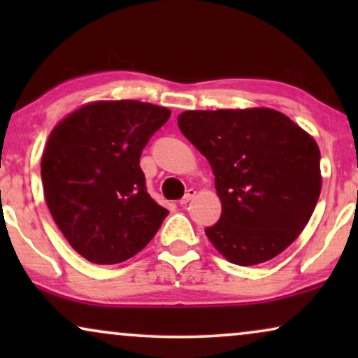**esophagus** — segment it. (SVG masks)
Wrapping results in <instances>:
<instances>
[{
	"instance_id": "34e87169",
	"label": "esophagus",
	"mask_w": 358,
	"mask_h": 358,
	"mask_svg": "<svg viewBox=\"0 0 358 358\" xmlns=\"http://www.w3.org/2000/svg\"><path fill=\"white\" fill-rule=\"evenodd\" d=\"M195 194H197V190H194V189H189L187 192H185L184 197L179 200V203H180V205H187V203L190 202V200H192V199L195 197Z\"/></svg>"
}]
</instances>
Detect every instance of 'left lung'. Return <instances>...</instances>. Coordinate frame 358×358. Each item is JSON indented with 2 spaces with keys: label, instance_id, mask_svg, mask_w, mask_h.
Returning <instances> with one entry per match:
<instances>
[{
  "label": "left lung",
  "instance_id": "8db88e82",
  "mask_svg": "<svg viewBox=\"0 0 358 358\" xmlns=\"http://www.w3.org/2000/svg\"><path fill=\"white\" fill-rule=\"evenodd\" d=\"M178 125L215 174L222 217L205 229L213 248L238 266H256L285 251L321 194L315 138L267 107L185 110Z\"/></svg>",
  "mask_w": 358,
  "mask_h": 358
}]
</instances>
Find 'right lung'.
Wrapping results in <instances>:
<instances>
[{
	"label": "right lung",
	"instance_id": "add662e5",
	"mask_svg": "<svg viewBox=\"0 0 358 358\" xmlns=\"http://www.w3.org/2000/svg\"><path fill=\"white\" fill-rule=\"evenodd\" d=\"M171 110L140 101H96L50 131L42 153L43 197L78 254L109 266L134 257L168 210L150 197L141 151Z\"/></svg>",
	"mask_w": 358,
	"mask_h": 358
}]
</instances>
